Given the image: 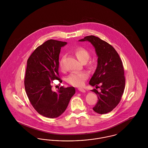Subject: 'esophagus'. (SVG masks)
<instances>
[{"mask_svg": "<svg viewBox=\"0 0 148 148\" xmlns=\"http://www.w3.org/2000/svg\"><path fill=\"white\" fill-rule=\"evenodd\" d=\"M78 90L80 92H86L85 90L83 89V88H79Z\"/></svg>", "mask_w": 148, "mask_h": 148, "instance_id": "esophagus-1", "label": "esophagus"}]
</instances>
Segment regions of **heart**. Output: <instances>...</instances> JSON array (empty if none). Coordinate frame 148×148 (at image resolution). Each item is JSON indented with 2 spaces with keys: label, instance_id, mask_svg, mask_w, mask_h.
Masks as SVG:
<instances>
[{
  "label": "heart",
  "instance_id": "obj_1",
  "mask_svg": "<svg viewBox=\"0 0 148 148\" xmlns=\"http://www.w3.org/2000/svg\"><path fill=\"white\" fill-rule=\"evenodd\" d=\"M74 54L81 62H87L90 58V53L85 48L82 47H78L74 50ZM62 59L60 61V66L63 68ZM88 78V74L85 71L73 72L71 73L67 78V82L70 84L75 87L82 86L84 81Z\"/></svg>",
  "mask_w": 148,
  "mask_h": 148
}]
</instances>
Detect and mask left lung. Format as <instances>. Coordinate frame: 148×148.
Returning a JSON list of instances; mask_svg holds the SVG:
<instances>
[{
	"label": "left lung",
	"mask_w": 148,
	"mask_h": 148,
	"mask_svg": "<svg viewBox=\"0 0 148 148\" xmlns=\"http://www.w3.org/2000/svg\"><path fill=\"white\" fill-rule=\"evenodd\" d=\"M79 41L90 42L95 47L98 57L97 68L89 83L101 90L100 92L96 89L91 90L98 97L93 110L99 114L108 113L119 103L125 90V77L122 61L112 46L97 36H87Z\"/></svg>",
	"instance_id": "left-lung-1"
}]
</instances>
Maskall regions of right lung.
Segmentation results:
<instances>
[{
    "mask_svg": "<svg viewBox=\"0 0 148 148\" xmlns=\"http://www.w3.org/2000/svg\"><path fill=\"white\" fill-rule=\"evenodd\" d=\"M67 44L50 39L38 47L28 58L24 85L30 102L39 114L49 118H57L67 108L74 87H61L52 90L53 80L59 78V55L62 47Z\"/></svg>",
    "mask_w": 148,
    "mask_h": 148,
    "instance_id": "obj_1",
    "label": "right lung"
}]
</instances>
